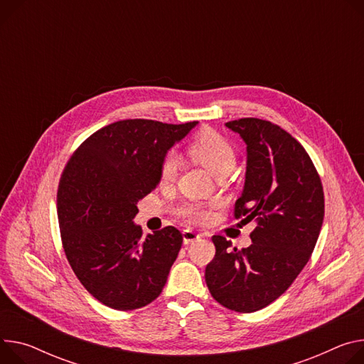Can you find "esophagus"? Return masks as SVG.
<instances>
[{
  "mask_svg": "<svg viewBox=\"0 0 364 364\" xmlns=\"http://www.w3.org/2000/svg\"><path fill=\"white\" fill-rule=\"evenodd\" d=\"M200 234H197L196 230H191V229H184L183 230V242L186 244V245H188V244H191V242H194V241H197V240H200Z\"/></svg>",
  "mask_w": 364,
  "mask_h": 364,
  "instance_id": "obj_1",
  "label": "esophagus"
}]
</instances>
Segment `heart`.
<instances>
[{
  "label": "heart",
  "mask_w": 364,
  "mask_h": 364,
  "mask_svg": "<svg viewBox=\"0 0 364 364\" xmlns=\"http://www.w3.org/2000/svg\"><path fill=\"white\" fill-rule=\"evenodd\" d=\"M188 155L200 162L203 167L215 177L226 176L232 171L237 162L234 146L222 136L219 132L206 127L197 134L187 145ZM180 168V159L174 151L164 155L159 164V178L162 183L176 180ZM178 216L191 223H206L212 218V210L202 203H186L177 210Z\"/></svg>",
  "instance_id": "obj_1"
}]
</instances>
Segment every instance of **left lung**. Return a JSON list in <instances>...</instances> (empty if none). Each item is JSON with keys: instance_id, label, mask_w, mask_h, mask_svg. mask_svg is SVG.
I'll return each instance as SVG.
<instances>
[{"instance_id": "8db88e82", "label": "left lung", "mask_w": 364, "mask_h": 364, "mask_svg": "<svg viewBox=\"0 0 364 364\" xmlns=\"http://www.w3.org/2000/svg\"><path fill=\"white\" fill-rule=\"evenodd\" d=\"M247 144L245 186L234 216L255 222L248 248L213 235L205 280L213 299L242 314L266 308L306 266L323 220L321 177L305 151L280 126L257 117L228 122Z\"/></svg>"}]
</instances>
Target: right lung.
Returning <instances> with one entry per match:
<instances>
[{
	"instance_id": "right-lung-1",
	"label": "right lung",
	"mask_w": 364,
	"mask_h": 364,
	"mask_svg": "<svg viewBox=\"0 0 364 364\" xmlns=\"http://www.w3.org/2000/svg\"><path fill=\"white\" fill-rule=\"evenodd\" d=\"M197 122L119 120L98 129L62 171L56 206L60 240L81 284L116 311L146 306L161 294L183 244L165 226L142 238L136 203L159 183V164Z\"/></svg>"
}]
</instances>
